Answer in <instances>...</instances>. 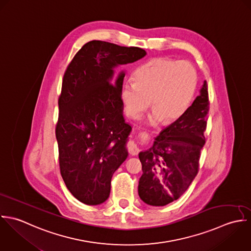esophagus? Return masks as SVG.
Here are the masks:
<instances>
[{"label": "esophagus", "mask_w": 251, "mask_h": 251, "mask_svg": "<svg viewBox=\"0 0 251 251\" xmlns=\"http://www.w3.org/2000/svg\"><path fill=\"white\" fill-rule=\"evenodd\" d=\"M127 148H128L129 153L132 154V155H137V154L139 153V151H140V150H139V147L137 146V144H136L134 141H131V142L128 144Z\"/></svg>", "instance_id": "34e87169"}]
</instances>
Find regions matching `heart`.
<instances>
[{
	"label": "heart",
	"mask_w": 251,
	"mask_h": 251,
	"mask_svg": "<svg viewBox=\"0 0 251 251\" xmlns=\"http://www.w3.org/2000/svg\"><path fill=\"white\" fill-rule=\"evenodd\" d=\"M133 81H126L120 88V98L126 113L138 118L148 108L152 109L149 122L160 120L170 124L189 107L194 98L198 76L195 68L186 61L155 58L138 68Z\"/></svg>",
	"instance_id": "b5f03b06"
}]
</instances>
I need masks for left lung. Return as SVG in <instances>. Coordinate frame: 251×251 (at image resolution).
Returning a JSON list of instances; mask_svg holds the SVG:
<instances>
[{
    "mask_svg": "<svg viewBox=\"0 0 251 251\" xmlns=\"http://www.w3.org/2000/svg\"><path fill=\"white\" fill-rule=\"evenodd\" d=\"M208 104L204 80L184 114L155 138L150 150L139 153L143 175L138 191L146 203L163 206L177 200L194 180L205 142Z\"/></svg>",
    "mask_w": 251,
    "mask_h": 251,
    "instance_id": "left-lung-1",
    "label": "left lung"
}]
</instances>
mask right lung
Listing matches in <instances>:
<instances>
[{"mask_svg":"<svg viewBox=\"0 0 251 251\" xmlns=\"http://www.w3.org/2000/svg\"><path fill=\"white\" fill-rule=\"evenodd\" d=\"M146 55L140 48L91 41L64 75L56 126L60 172L69 191L85 204L107 200L112 175L128 156L132 127L120 98L126 72L116 69Z\"/></svg>","mask_w":251,"mask_h":251,"instance_id":"1","label":"right lung"}]
</instances>
